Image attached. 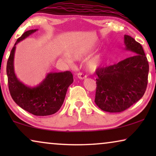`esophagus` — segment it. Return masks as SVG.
Returning <instances> with one entry per match:
<instances>
[{"label":"esophagus","instance_id":"1","mask_svg":"<svg viewBox=\"0 0 156 156\" xmlns=\"http://www.w3.org/2000/svg\"><path fill=\"white\" fill-rule=\"evenodd\" d=\"M77 76L80 80H84V79L87 78V75H85V74L82 73H79L77 74Z\"/></svg>","mask_w":156,"mask_h":156}]
</instances>
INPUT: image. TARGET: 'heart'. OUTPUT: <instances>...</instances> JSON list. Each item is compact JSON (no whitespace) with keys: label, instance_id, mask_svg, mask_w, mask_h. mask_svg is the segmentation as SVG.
<instances>
[{"label":"heart","instance_id":"1","mask_svg":"<svg viewBox=\"0 0 156 156\" xmlns=\"http://www.w3.org/2000/svg\"><path fill=\"white\" fill-rule=\"evenodd\" d=\"M91 50H87L83 51H79L74 54V58L76 59H80L85 57L90 54ZM104 53L103 51H99L92 56H91L89 59H87L85 62V67L87 70L90 72L95 71L101 65L102 61L104 59Z\"/></svg>","mask_w":156,"mask_h":156}]
</instances>
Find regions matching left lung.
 I'll return each instance as SVG.
<instances>
[{"label":"left lung","instance_id":"8db88e82","mask_svg":"<svg viewBox=\"0 0 156 156\" xmlns=\"http://www.w3.org/2000/svg\"><path fill=\"white\" fill-rule=\"evenodd\" d=\"M125 50L133 55L118 63L97 69L95 103L104 112H121L144 96L149 65L141 44L124 35Z\"/></svg>","mask_w":156,"mask_h":156}]
</instances>
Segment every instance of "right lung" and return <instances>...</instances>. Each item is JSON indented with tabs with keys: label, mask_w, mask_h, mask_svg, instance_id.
<instances>
[{
	"label": "right lung",
	"mask_w": 156,
	"mask_h": 156,
	"mask_svg": "<svg viewBox=\"0 0 156 156\" xmlns=\"http://www.w3.org/2000/svg\"><path fill=\"white\" fill-rule=\"evenodd\" d=\"M37 29L25 32L19 37L7 62L6 72L8 88L12 99L18 105L35 116H44L54 114L61 108L69 86L73 82L72 72H50L37 86L31 87L21 82L14 71V55L16 44Z\"/></svg>",
	"instance_id": "1"
}]
</instances>
